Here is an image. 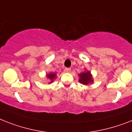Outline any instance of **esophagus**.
Returning <instances> with one entry per match:
<instances>
[{
	"instance_id": "esophagus-1",
	"label": "esophagus",
	"mask_w": 132,
	"mask_h": 132,
	"mask_svg": "<svg viewBox=\"0 0 132 132\" xmlns=\"http://www.w3.org/2000/svg\"><path fill=\"white\" fill-rule=\"evenodd\" d=\"M64 71L66 72H71V68H65Z\"/></svg>"
}]
</instances>
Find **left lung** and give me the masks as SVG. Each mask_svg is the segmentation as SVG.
<instances>
[{
    "mask_svg": "<svg viewBox=\"0 0 132 132\" xmlns=\"http://www.w3.org/2000/svg\"><path fill=\"white\" fill-rule=\"evenodd\" d=\"M79 83L85 85H87L94 82V79H93L92 75L91 74V72L89 70L82 72L81 73L79 74Z\"/></svg>",
    "mask_w": 132,
    "mask_h": 132,
    "instance_id": "obj_1",
    "label": "left lung"
}]
</instances>
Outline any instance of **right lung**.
I'll list each match as a JSON object with an SVG mask.
<instances>
[{
    "label": "right lung",
    "instance_id": "1",
    "mask_svg": "<svg viewBox=\"0 0 132 132\" xmlns=\"http://www.w3.org/2000/svg\"><path fill=\"white\" fill-rule=\"evenodd\" d=\"M46 77H47V79L49 81V83H52L53 82V81L56 79L57 75L56 73H53V72H50L49 74H47L46 75Z\"/></svg>",
    "mask_w": 132,
    "mask_h": 132
}]
</instances>
